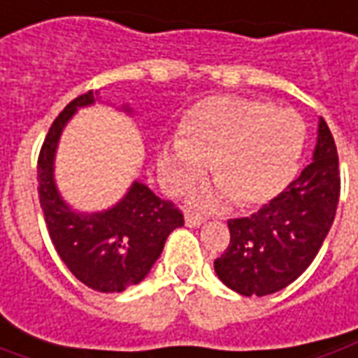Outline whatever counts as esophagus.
<instances>
[{
  "label": "esophagus",
  "mask_w": 358,
  "mask_h": 358,
  "mask_svg": "<svg viewBox=\"0 0 358 358\" xmlns=\"http://www.w3.org/2000/svg\"><path fill=\"white\" fill-rule=\"evenodd\" d=\"M184 222H186V226H190V228H198V226H202L203 224V217L198 216V214H186Z\"/></svg>",
  "instance_id": "esophagus-1"
}]
</instances>
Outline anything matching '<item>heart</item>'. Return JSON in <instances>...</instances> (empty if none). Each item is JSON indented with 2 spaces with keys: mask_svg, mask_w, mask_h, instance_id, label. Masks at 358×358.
Masks as SVG:
<instances>
[{
  "mask_svg": "<svg viewBox=\"0 0 358 358\" xmlns=\"http://www.w3.org/2000/svg\"><path fill=\"white\" fill-rule=\"evenodd\" d=\"M305 144V122L291 108L250 96L210 99L192 110L182 138L168 141L158 172L168 190L200 182L210 166L217 190L200 203L216 208L228 198L238 208H257L278 198L295 178Z\"/></svg>",
  "mask_w": 358,
  "mask_h": 358,
  "instance_id": "obj_1",
  "label": "heart"
}]
</instances>
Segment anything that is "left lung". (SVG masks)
<instances>
[{
  "label": "left lung",
  "instance_id": "left-lung-1",
  "mask_svg": "<svg viewBox=\"0 0 358 358\" xmlns=\"http://www.w3.org/2000/svg\"><path fill=\"white\" fill-rule=\"evenodd\" d=\"M339 156L319 118L313 162L250 217L229 220V245L214 262L217 278L245 297L287 287L311 265L333 226L339 203Z\"/></svg>",
  "mask_w": 358,
  "mask_h": 358
}]
</instances>
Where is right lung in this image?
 Returning <instances> with one entry per match:
<instances>
[{
  "label": "right lung",
  "instance_id": "1",
  "mask_svg": "<svg viewBox=\"0 0 358 358\" xmlns=\"http://www.w3.org/2000/svg\"><path fill=\"white\" fill-rule=\"evenodd\" d=\"M94 101L93 91L80 94L51 124L37 160V190L51 241L69 271L91 289L120 293L148 275L184 216L142 182H132L124 198L105 212H77L61 198L53 176L57 144L77 108ZM124 110L130 113L129 106Z\"/></svg>",
  "mask_w": 358,
  "mask_h": 358
}]
</instances>
